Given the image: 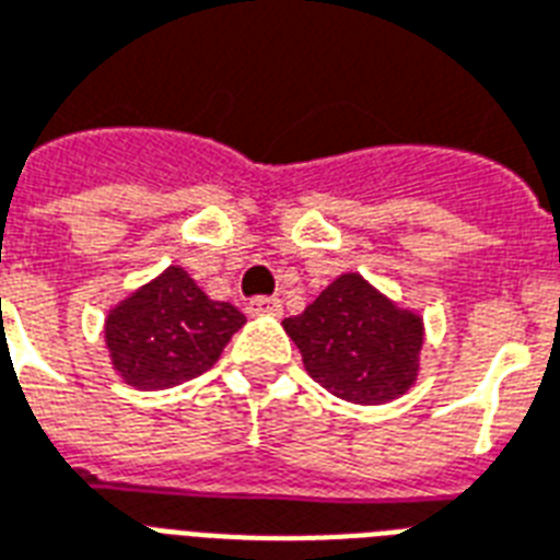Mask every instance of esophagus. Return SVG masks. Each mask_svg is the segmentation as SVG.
<instances>
[{
    "label": "esophagus",
    "instance_id": "esophagus-1",
    "mask_svg": "<svg viewBox=\"0 0 560 560\" xmlns=\"http://www.w3.org/2000/svg\"><path fill=\"white\" fill-rule=\"evenodd\" d=\"M245 310H248L250 315H280V312H283V303L277 301V298H268V294H257V298H250Z\"/></svg>",
    "mask_w": 560,
    "mask_h": 560
}]
</instances>
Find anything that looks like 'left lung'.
Listing matches in <instances>:
<instances>
[{
	"label": "left lung",
	"instance_id": "8db88e82",
	"mask_svg": "<svg viewBox=\"0 0 560 560\" xmlns=\"http://www.w3.org/2000/svg\"><path fill=\"white\" fill-rule=\"evenodd\" d=\"M283 327L312 380L341 400L380 406L415 383L423 324L359 275H341Z\"/></svg>",
	"mask_w": 560,
	"mask_h": 560
}]
</instances>
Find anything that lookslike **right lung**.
I'll list each match as a JSON object with an SVG mask.
<instances>
[{
    "label": "right lung",
    "instance_id": "add662e5",
    "mask_svg": "<svg viewBox=\"0 0 560 560\" xmlns=\"http://www.w3.org/2000/svg\"><path fill=\"white\" fill-rule=\"evenodd\" d=\"M245 324L236 306L210 301L184 268H168L107 318L116 371L137 388H172L215 365Z\"/></svg>",
    "mask_w": 560,
    "mask_h": 560
}]
</instances>
